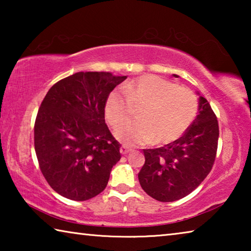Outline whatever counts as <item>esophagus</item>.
<instances>
[{
    "mask_svg": "<svg viewBox=\"0 0 251 251\" xmlns=\"http://www.w3.org/2000/svg\"><path fill=\"white\" fill-rule=\"evenodd\" d=\"M120 151H121V154H122V155H127V154H128V152H130V151H131V148L127 147V146H125V145H123V146L121 147Z\"/></svg>",
    "mask_w": 251,
    "mask_h": 251,
    "instance_id": "esophagus-1",
    "label": "esophagus"
}]
</instances>
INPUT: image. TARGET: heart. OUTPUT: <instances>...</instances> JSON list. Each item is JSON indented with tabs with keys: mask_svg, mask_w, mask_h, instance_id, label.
I'll list each match as a JSON object with an SVG mask.
<instances>
[{
	"mask_svg": "<svg viewBox=\"0 0 251 251\" xmlns=\"http://www.w3.org/2000/svg\"><path fill=\"white\" fill-rule=\"evenodd\" d=\"M142 107L138 117L115 131L127 145H144L154 142L167 144L176 141L192 124L198 101L193 92L156 75H143L109 93L105 101V117L117 127Z\"/></svg>",
	"mask_w": 251,
	"mask_h": 251,
	"instance_id": "b5f03b06",
	"label": "heart"
}]
</instances>
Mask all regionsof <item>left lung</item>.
Masks as SVG:
<instances>
[{"label":"left lung","instance_id":"left-lung-1","mask_svg":"<svg viewBox=\"0 0 251 251\" xmlns=\"http://www.w3.org/2000/svg\"><path fill=\"white\" fill-rule=\"evenodd\" d=\"M218 137L217 117L205 97L199 96L198 115L180 138L164 147L144 150L145 164L138 174L144 192L164 202L189 195L210 173Z\"/></svg>","mask_w":251,"mask_h":251}]
</instances>
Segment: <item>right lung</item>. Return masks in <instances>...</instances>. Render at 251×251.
<instances>
[{"mask_svg":"<svg viewBox=\"0 0 251 251\" xmlns=\"http://www.w3.org/2000/svg\"><path fill=\"white\" fill-rule=\"evenodd\" d=\"M127 76L78 72L54 84L34 125L41 172L61 196L83 201L107 186L121 144L105 123V101Z\"/></svg>","mask_w":251,"mask_h":251,"instance_id":"add662e5","label":"right lung"}]
</instances>
